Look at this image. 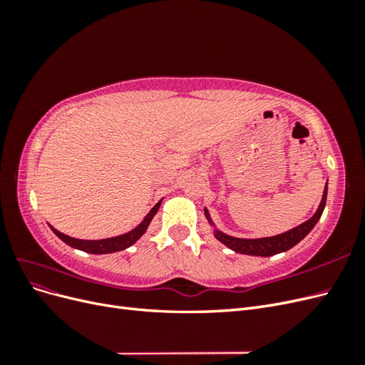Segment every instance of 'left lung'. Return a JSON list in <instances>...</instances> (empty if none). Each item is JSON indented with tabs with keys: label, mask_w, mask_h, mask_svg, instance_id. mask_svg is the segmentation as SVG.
Returning a JSON list of instances; mask_svg holds the SVG:
<instances>
[{
	"label": "left lung",
	"mask_w": 365,
	"mask_h": 365,
	"mask_svg": "<svg viewBox=\"0 0 365 365\" xmlns=\"http://www.w3.org/2000/svg\"><path fill=\"white\" fill-rule=\"evenodd\" d=\"M326 200H327V182L324 185V192H323V197L322 202H319L317 212L314 213V216L311 219H307L306 222L300 224L298 227L284 231L282 235H275L271 237H259V239H242V237H235L230 236L224 231H220L215 222L212 220V216H210L208 210L204 207V215L208 220V224L213 227V235L215 237L222 242L225 247H228L230 250H233L235 252L239 254H247V256H257V257H269V256H275L279 252H284L291 250L292 247H295L298 242L303 240L309 233H311L312 228L317 225V222L322 217L324 207H326Z\"/></svg>",
	"instance_id": "left-lung-1"
}]
</instances>
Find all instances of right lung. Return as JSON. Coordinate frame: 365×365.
<instances>
[{
    "label": "right lung",
    "instance_id": "add662e5",
    "mask_svg": "<svg viewBox=\"0 0 365 365\" xmlns=\"http://www.w3.org/2000/svg\"><path fill=\"white\" fill-rule=\"evenodd\" d=\"M161 201L152 207L150 212L145 216V219H143L134 230H130L129 233L120 235V236H115V237H108V239H101V240H83V239H76V237H70L67 235H63V233H61V231H58L56 228H53L51 225H50V228H51L54 235H56L61 240L65 242V244L76 248V250H81V251L90 252V254L117 252V251L129 248L130 245H134L135 242L146 233L150 220L153 219V216H155L157 212L160 210Z\"/></svg>",
    "mask_w": 365,
    "mask_h": 365
}]
</instances>
